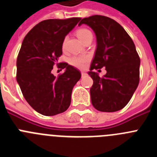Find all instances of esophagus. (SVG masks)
Wrapping results in <instances>:
<instances>
[{"instance_id": "34e87169", "label": "esophagus", "mask_w": 157, "mask_h": 157, "mask_svg": "<svg viewBox=\"0 0 157 157\" xmlns=\"http://www.w3.org/2000/svg\"><path fill=\"white\" fill-rule=\"evenodd\" d=\"M86 73H85V72H82V77H84V76L86 75Z\"/></svg>"}]
</instances>
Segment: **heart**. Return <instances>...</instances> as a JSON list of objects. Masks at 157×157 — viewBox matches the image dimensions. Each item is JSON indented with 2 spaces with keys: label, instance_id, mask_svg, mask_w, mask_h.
Masks as SVG:
<instances>
[{
  "label": "heart",
  "instance_id": "heart-1",
  "mask_svg": "<svg viewBox=\"0 0 157 157\" xmlns=\"http://www.w3.org/2000/svg\"><path fill=\"white\" fill-rule=\"evenodd\" d=\"M76 35L80 39V41H82L83 43L85 42L86 40L90 39V38H93L92 32L90 30H89L88 29L86 28H81L79 30H78L76 31ZM65 44H66V39L63 41L62 47L64 48ZM89 57L86 56H72L69 59V63L76 67L78 68H82L85 66V63L88 61Z\"/></svg>",
  "mask_w": 157,
  "mask_h": 157
}]
</instances>
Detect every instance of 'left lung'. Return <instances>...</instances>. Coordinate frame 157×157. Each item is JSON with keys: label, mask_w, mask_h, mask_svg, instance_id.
Returning a JSON list of instances; mask_svg holds the SVG:
<instances>
[{"label": "left lung", "mask_w": 157, "mask_h": 157, "mask_svg": "<svg viewBox=\"0 0 157 157\" xmlns=\"http://www.w3.org/2000/svg\"><path fill=\"white\" fill-rule=\"evenodd\" d=\"M95 33L97 48L88 72L94 80L90 88L93 106L100 112H113L123 109L139 83L140 58L131 37L120 23L104 16L84 18ZM105 67L103 78L93 70ZM99 71V70H98Z\"/></svg>", "instance_id": "left-lung-1"}]
</instances>
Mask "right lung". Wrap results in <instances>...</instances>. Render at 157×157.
Segmentation results:
<instances>
[{
	"instance_id": "1",
	"label": "right lung",
	"mask_w": 157,
	"mask_h": 157,
	"mask_svg": "<svg viewBox=\"0 0 157 157\" xmlns=\"http://www.w3.org/2000/svg\"><path fill=\"white\" fill-rule=\"evenodd\" d=\"M81 18L46 19L34 26L24 37L16 61V80L27 103L43 116L65 112L71 105L73 87L81 78L78 69L63 63L58 77L52 74L62 55L65 37ZM60 64V63H59Z\"/></svg>"
}]
</instances>
